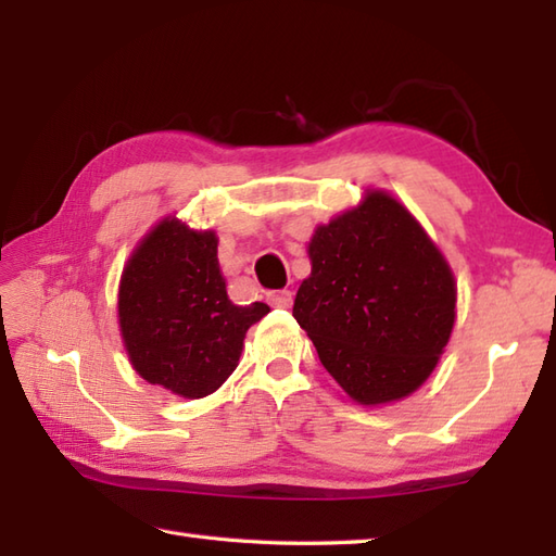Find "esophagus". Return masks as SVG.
Returning <instances> with one entry per match:
<instances>
[{"label": "esophagus", "instance_id": "1", "mask_svg": "<svg viewBox=\"0 0 556 556\" xmlns=\"http://www.w3.org/2000/svg\"><path fill=\"white\" fill-rule=\"evenodd\" d=\"M267 303L271 308H291L293 303V293L289 289H279V291H271L267 293Z\"/></svg>", "mask_w": 556, "mask_h": 556}]
</instances>
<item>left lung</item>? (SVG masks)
I'll list each match as a JSON object with an SVG mask.
<instances>
[{"label":"left lung","mask_w":556,"mask_h":556,"mask_svg":"<svg viewBox=\"0 0 556 556\" xmlns=\"http://www.w3.org/2000/svg\"><path fill=\"white\" fill-rule=\"evenodd\" d=\"M293 317L325 370L363 406L428 380L456 317V281L430 236L384 191L317 227Z\"/></svg>","instance_id":"1"}]
</instances>
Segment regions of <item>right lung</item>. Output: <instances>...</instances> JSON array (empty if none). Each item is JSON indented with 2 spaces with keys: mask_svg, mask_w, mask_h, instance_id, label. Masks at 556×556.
Wrapping results in <instances>:
<instances>
[{
  "mask_svg": "<svg viewBox=\"0 0 556 556\" xmlns=\"http://www.w3.org/2000/svg\"><path fill=\"white\" fill-rule=\"evenodd\" d=\"M269 305H233L219 271L215 231L162 219L119 285V327L136 372L184 399H203L236 370L248 327Z\"/></svg>",
  "mask_w": 556,
  "mask_h": 556,
  "instance_id": "1",
  "label": "right lung"
}]
</instances>
